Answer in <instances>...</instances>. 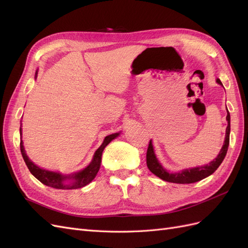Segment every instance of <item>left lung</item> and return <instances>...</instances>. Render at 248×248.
<instances>
[{
	"mask_svg": "<svg viewBox=\"0 0 248 248\" xmlns=\"http://www.w3.org/2000/svg\"><path fill=\"white\" fill-rule=\"evenodd\" d=\"M216 82L217 84H219L220 86H222L219 78L216 79ZM227 121H228V126L226 129V139H224L223 146L220 150L219 154L217 155L215 159H213V161H211L208 164H205V166L191 168V169H185V170H183L181 171H178V172H170L164 169L161 166V163L158 161V159H157V157L154 152V148L152 145V140H150L148 150H147V167H148V169L151 170L155 176L159 177L160 179L164 180V181L171 182V183H178V184L194 183V182L200 181V180L207 178L210 175H212L213 172L217 169H218V167L221 164L222 160L224 159V157H226L227 152H228V148H229V144H230V131H231V116H230L229 110H228V115H227Z\"/></svg>",
	"mask_w": 248,
	"mask_h": 248,
	"instance_id": "1",
	"label": "left lung"
}]
</instances>
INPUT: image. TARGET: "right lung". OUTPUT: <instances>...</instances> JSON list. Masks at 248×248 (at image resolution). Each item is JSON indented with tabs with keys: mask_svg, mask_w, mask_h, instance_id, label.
Here are the masks:
<instances>
[{
	"mask_svg": "<svg viewBox=\"0 0 248 248\" xmlns=\"http://www.w3.org/2000/svg\"><path fill=\"white\" fill-rule=\"evenodd\" d=\"M36 77H37V71H36L35 78ZM119 134L120 132L112 133L104 138L102 145L97 149L96 152L94 153L91 163H90L86 169L79 170L78 172H74L72 175H62L60 174V172L43 170L39 167H37L33 161L30 160L29 157L26 154L24 145H22L24 142L21 140V125H20V152L29 170L31 171V174L36 179H38L39 181L44 185L52 187V188H57V189H78V188H81V187H84L93 181V179L96 177L97 172H98L100 169L101 156H102L104 148H106L112 140L118 138Z\"/></svg>",
	"mask_w": 248,
	"mask_h": 248,
	"instance_id": "1",
	"label": "right lung"
}]
</instances>
